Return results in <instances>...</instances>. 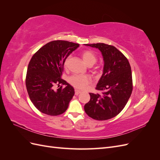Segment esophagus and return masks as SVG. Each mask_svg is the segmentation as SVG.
Masks as SVG:
<instances>
[{"label": "esophagus", "mask_w": 160, "mask_h": 160, "mask_svg": "<svg viewBox=\"0 0 160 160\" xmlns=\"http://www.w3.org/2000/svg\"><path fill=\"white\" fill-rule=\"evenodd\" d=\"M81 91H79V90H77V89H75V94L76 95H78L79 93H81Z\"/></svg>", "instance_id": "obj_1"}]
</instances>
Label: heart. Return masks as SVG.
Masks as SVG:
<instances>
[{"label": "heart", "mask_w": 160, "mask_h": 160, "mask_svg": "<svg viewBox=\"0 0 160 160\" xmlns=\"http://www.w3.org/2000/svg\"><path fill=\"white\" fill-rule=\"evenodd\" d=\"M82 58L85 62V63L89 65H93L97 61V57L91 51H85L82 53ZM68 63V59L65 62V66L67 67ZM91 78L89 76L87 75H74L69 77V83L73 86L75 88L78 89H85L88 88V85L91 83Z\"/></svg>", "instance_id": "obj_1"}]
</instances>
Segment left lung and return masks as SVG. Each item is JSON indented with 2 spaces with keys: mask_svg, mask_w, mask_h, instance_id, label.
<instances>
[{
  "mask_svg": "<svg viewBox=\"0 0 160 160\" xmlns=\"http://www.w3.org/2000/svg\"><path fill=\"white\" fill-rule=\"evenodd\" d=\"M98 49L103 58V74L96 89L101 95L90 93V101L84 106L85 113L96 120H107L118 115L125 108L133 90L131 66L122 52L105 43L86 44Z\"/></svg>",
  "mask_w": 160,
  "mask_h": 160,
  "instance_id": "8db88e82",
  "label": "left lung"
}]
</instances>
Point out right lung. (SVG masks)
Masks as SVG:
<instances>
[{
	"mask_svg": "<svg viewBox=\"0 0 160 160\" xmlns=\"http://www.w3.org/2000/svg\"><path fill=\"white\" fill-rule=\"evenodd\" d=\"M79 44L53 41L38 50L28 63L26 87L35 108L42 113L56 116L63 113L75 94L74 88L61 78L65 61ZM65 84L66 88L60 85ZM58 88L54 89V86Z\"/></svg>",
	"mask_w": 160,
	"mask_h": 160,
	"instance_id": "1",
	"label": "right lung"
}]
</instances>
